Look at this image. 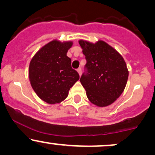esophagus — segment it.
Wrapping results in <instances>:
<instances>
[{"mask_svg": "<svg viewBox=\"0 0 155 155\" xmlns=\"http://www.w3.org/2000/svg\"><path fill=\"white\" fill-rule=\"evenodd\" d=\"M77 72L79 73V76L81 75V68H79L77 69Z\"/></svg>", "mask_w": 155, "mask_h": 155, "instance_id": "34e87169", "label": "esophagus"}]
</instances>
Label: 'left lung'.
Returning a JSON list of instances; mask_svg holds the SVG:
<instances>
[{
    "instance_id": "obj_1",
    "label": "left lung",
    "mask_w": 155,
    "mask_h": 155,
    "mask_svg": "<svg viewBox=\"0 0 155 155\" xmlns=\"http://www.w3.org/2000/svg\"><path fill=\"white\" fill-rule=\"evenodd\" d=\"M79 43L87 60L80 81L89 101L100 107L109 106L125 88L129 74L125 62L104 41L92 44L80 40Z\"/></svg>"
}]
</instances>
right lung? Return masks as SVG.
I'll list each match as a JSON object with an SVG mask.
<instances>
[{
	"label": "right lung",
	"mask_w": 155,
	"mask_h": 155,
	"mask_svg": "<svg viewBox=\"0 0 155 155\" xmlns=\"http://www.w3.org/2000/svg\"><path fill=\"white\" fill-rule=\"evenodd\" d=\"M72 41L54 40L46 44L32 58L29 79L37 95L47 104H59L68 95V91L79 79L67 56Z\"/></svg>",
	"instance_id": "right-lung-1"
}]
</instances>
